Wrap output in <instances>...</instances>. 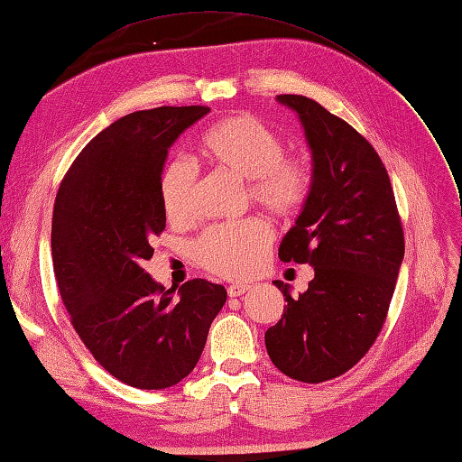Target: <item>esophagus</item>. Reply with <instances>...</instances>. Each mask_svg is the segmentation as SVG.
Wrapping results in <instances>:
<instances>
[{
  "label": "esophagus",
  "mask_w": 462,
  "mask_h": 462,
  "mask_svg": "<svg viewBox=\"0 0 462 462\" xmlns=\"http://www.w3.org/2000/svg\"><path fill=\"white\" fill-rule=\"evenodd\" d=\"M246 290H249V284H231L227 288V294H229V298H239L245 294Z\"/></svg>",
  "instance_id": "34e87169"
}]
</instances>
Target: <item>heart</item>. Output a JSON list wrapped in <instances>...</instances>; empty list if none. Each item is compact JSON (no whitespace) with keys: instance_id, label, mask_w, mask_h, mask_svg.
<instances>
[{"instance_id":"1","label":"heart","mask_w":462,"mask_h":462,"mask_svg":"<svg viewBox=\"0 0 462 462\" xmlns=\"http://www.w3.org/2000/svg\"><path fill=\"white\" fill-rule=\"evenodd\" d=\"M201 154L219 171L246 180L249 198L274 217L296 216L310 196L313 182L310 161L300 154H286L282 137L254 116L239 114L216 123L201 139ZM161 201L171 221L194 219L198 168L192 162L174 159L164 166ZM270 243V225L251 217L213 225L194 243V256L211 274L243 280L261 268Z\"/></svg>"}]
</instances>
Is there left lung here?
<instances>
[{
    "label": "left lung",
    "mask_w": 462,
    "mask_h": 462,
    "mask_svg": "<svg viewBox=\"0 0 462 462\" xmlns=\"http://www.w3.org/2000/svg\"><path fill=\"white\" fill-rule=\"evenodd\" d=\"M276 99L298 114L313 159L310 196L278 256L311 264L316 276L296 300L274 280L288 306L264 343L280 373L319 384L345 374L376 341L403 258V229L374 146L316 99Z\"/></svg>",
    "instance_id": "1"
}]
</instances>
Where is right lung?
Instances as JSON below:
<instances>
[{"mask_svg":"<svg viewBox=\"0 0 462 462\" xmlns=\"http://www.w3.org/2000/svg\"><path fill=\"white\" fill-rule=\"evenodd\" d=\"M206 106L154 107L111 123L62 178L52 211L54 276L78 337L111 376L141 390L178 384L198 365L227 290L188 280L164 290L144 273L166 227L168 149Z\"/></svg>","mask_w":462,"mask_h":462,"instance_id":"right-lung-1","label":"right lung"}]
</instances>
